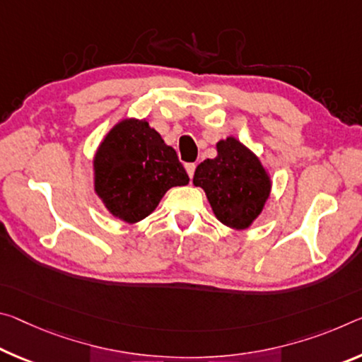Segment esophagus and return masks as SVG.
<instances>
[{"label":"esophagus","instance_id":"1","mask_svg":"<svg viewBox=\"0 0 362 362\" xmlns=\"http://www.w3.org/2000/svg\"><path fill=\"white\" fill-rule=\"evenodd\" d=\"M194 168H197V165H194V164H187L185 165V170H187V174H188V177H190V179H193Z\"/></svg>","mask_w":362,"mask_h":362}]
</instances>
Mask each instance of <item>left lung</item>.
Instances as JSON below:
<instances>
[{
  "mask_svg": "<svg viewBox=\"0 0 362 362\" xmlns=\"http://www.w3.org/2000/svg\"><path fill=\"white\" fill-rule=\"evenodd\" d=\"M217 156L198 164L193 185L203 188L217 221L246 230L261 216L272 190L261 159L235 136L216 143Z\"/></svg>",
  "mask_w": 362,
  "mask_h": 362,
  "instance_id": "left-lung-1",
  "label": "left lung"
}]
</instances>
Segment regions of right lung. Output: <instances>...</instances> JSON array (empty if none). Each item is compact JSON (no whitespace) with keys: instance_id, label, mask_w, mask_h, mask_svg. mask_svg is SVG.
I'll return each mask as SVG.
<instances>
[{"instance_id":"1","label":"right lung","mask_w":362,"mask_h":362,"mask_svg":"<svg viewBox=\"0 0 362 362\" xmlns=\"http://www.w3.org/2000/svg\"><path fill=\"white\" fill-rule=\"evenodd\" d=\"M91 169L96 197L125 223L143 221L165 192L190 182L174 148L146 119H120L96 148Z\"/></svg>"}]
</instances>
